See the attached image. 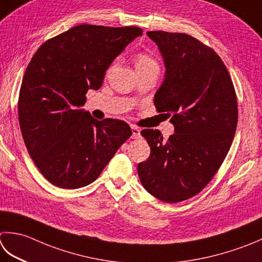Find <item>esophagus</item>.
I'll use <instances>...</instances> for the list:
<instances>
[{"instance_id":"esophagus-1","label":"esophagus","mask_w":262,"mask_h":262,"mask_svg":"<svg viewBox=\"0 0 262 262\" xmlns=\"http://www.w3.org/2000/svg\"><path fill=\"white\" fill-rule=\"evenodd\" d=\"M132 128V137L133 138H140L141 137V129L138 127L132 125L130 126Z\"/></svg>"}]
</instances>
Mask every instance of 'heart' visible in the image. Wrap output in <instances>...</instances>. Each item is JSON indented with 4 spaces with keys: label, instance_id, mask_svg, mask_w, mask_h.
<instances>
[{
    "label": "heart",
    "instance_id": "b5f03b06",
    "mask_svg": "<svg viewBox=\"0 0 262 262\" xmlns=\"http://www.w3.org/2000/svg\"><path fill=\"white\" fill-rule=\"evenodd\" d=\"M135 63H136V69L137 70H144V69H152L156 68L159 69V63L158 61L153 58L152 55L145 52H141L138 53L136 59H135ZM116 66V62L111 64V68H114Z\"/></svg>",
    "mask_w": 262,
    "mask_h": 262
}]
</instances>
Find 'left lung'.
<instances>
[{"instance_id": "8db88e82", "label": "left lung", "mask_w": 262, "mask_h": 262, "mask_svg": "<svg viewBox=\"0 0 262 262\" xmlns=\"http://www.w3.org/2000/svg\"><path fill=\"white\" fill-rule=\"evenodd\" d=\"M166 64V78L155 95L158 112L170 117L175 134L143 129L151 147L137 166L142 185L167 203L195 196L216 175L237 126V99L220 56L191 35L147 32Z\"/></svg>"}]
</instances>
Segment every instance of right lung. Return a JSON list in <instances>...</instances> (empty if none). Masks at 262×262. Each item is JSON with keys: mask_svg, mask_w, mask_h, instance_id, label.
I'll list each match as a JSON object with an SVG mask.
<instances>
[{"mask_svg": "<svg viewBox=\"0 0 262 262\" xmlns=\"http://www.w3.org/2000/svg\"><path fill=\"white\" fill-rule=\"evenodd\" d=\"M143 30L136 26L79 25L44 42L25 71L18 118L25 145L53 185L93 183L132 136L127 122L96 120L81 106L99 90L105 70Z\"/></svg>", "mask_w": 262, "mask_h": 262, "instance_id": "1", "label": "right lung"}]
</instances>
